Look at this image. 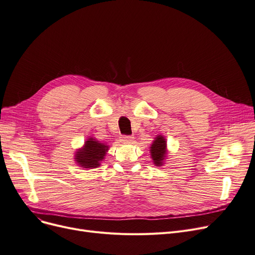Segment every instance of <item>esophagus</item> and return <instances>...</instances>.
Listing matches in <instances>:
<instances>
[{
    "mask_svg": "<svg viewBox=\"0 0 255 255\" xmlns=\"http://www.w3.org/2000/svg\"><path fill=\"white\" fill-rule=\"evenodd\" d=\"M122 141L124 143H133V142H134V137L124 135V136H122Z\"/></svg>",
    "mask_w": 255,
    "mask_h": 255,
    "instance_id": "esophagus-1",
    "label": "esophagus"
}]
</instances>
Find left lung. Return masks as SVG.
Returning <instances> with one entry per match:
<instances>
[{
    "instance_id": "left-lung-1",
    "label": "left lung",
    "mask_w": 255,
    "mask_h": 255,
    "mask_svg": "<svg viewBox=\"0 0 255 255\" xmlns=\"http://www.w3.org/2000/svg\"><path fill=\"white\" fill-rule=\"evenodd\" d=\"M166 138L162 134H158L150 145V155L155 166H162L167 158Z\"/></svg>"
}]
</instances>
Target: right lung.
<instances>
[{
	"label": "right lung",
	"mask_w": 255,
	"mask_h": 255,
	"mask_svg": "<svg viewBox=\"0 0 255 255\" xmlns=\"http://www.w3.org/2000/svg\"><path fill=\"white\" fill-rule=\"evenodd\" d=\"M110 150L107 142H101L94 137H89L82 148L74 153V161L77 166L85 169H94L101 165Z\"/></svg>",
	"instance_id": "right-lung-1"
}]
</instances>
